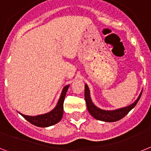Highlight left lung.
I'll use <instances>...</instances> for the list:
<instances>
[{
  "label": "left lung",
  "instance_id": "left-lung-1",
  "mask_svg": "<svg viewBox=\"0 0 151 151\" xmlns=\"http://www.w3.org/2000/svg\"><path fill=\"white\" fill-rule=\"evenodd\" d=\"M84 87H85V88H84V98H85L87 110L89 111L90 114H91V116L98 121H104V122H115V121H117L122 119L136 106L138 101L140 100L141 93H142V91H141L136 101L131 104L127 106V107L111 110V111H106V110H103V109L97 107L93 103L91 97L90 89L87 83H85Z\"/></svg>",
  "mask_w": 151,
  "mask_h": 151
}]
</instances>
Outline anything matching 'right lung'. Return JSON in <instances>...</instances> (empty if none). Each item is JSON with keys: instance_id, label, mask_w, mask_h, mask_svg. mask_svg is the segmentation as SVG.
I'll list each match as a JSON object with an SVG mask.
<instances>
[{"instance_id": "obj_1", "label": "right lung", "mask_w": 151, "mask_h": 151, "mask_svg": "<svg viewBox=\"0 0 151 151\" xmlns=\"http://www.w3.org/2000/svg\"><path fill=\"white\" fill-rule=\"evenodd\" d=\"M70 85H66L63 88L60 93V98L58 100L56 107H54L50 112L44 114L37 115V116H28L19 113L23 117H24L27 121L30 124L40 127H47L58 124L62 119L63 113H64V101L66 93Z\"/></svg>"}]
</instances>
